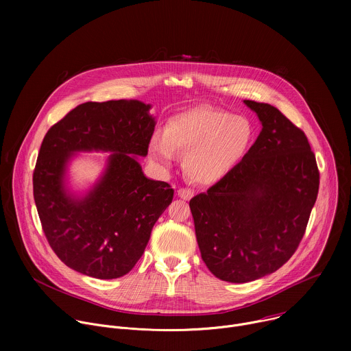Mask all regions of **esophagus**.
Listing matches in <instances>:
<instances>
[{
  "instance_id": "34e87169",
  "label": "esophagus",
  "mask_w": 351,
  "mask_h": 351,
  "mask_svg": "<svg viewBox=\"0 0 351 351\" xmlns=\"http://www.w3.org/2000/svg\"><path fill=\"white\" fill-rule=\"evenodd\" d=\"M178 195L183 199H190L194 195V191L191 189H186V187H180L178 190Z\"/></svg>"
}]
</instances>
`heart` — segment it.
Here are the masks:
<instances>
[{
	"instance_id": "b5f03b06",
	"label": "heart",
	"mask_w": 351,
	"mask_h": 351,
	"mask_svg": "<svg viewBox=\"0 0 351 351\" xmlns=\"http://www.w3.org/2000/svg\"><path fill=\"white\" fill-rule=\"evenodd\" d=\"M254 140V128L245 117L230 115L214 107H195L171 117L162 134L152 137V158L169 167L184 154L187 176L203 184L222 180L247 156Z\"/></svg>"
}]
</instances>
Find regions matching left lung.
Returning <instances> with one entry per match:
<instances>
[{
    "label": "left lung",
    "instance_id": "left-lung-1",
    "mask_svg": "<svg viewBox=\"0 0 351 351\" xmlns=\"http://www.w3.org/2000/svg\"><path fill=\"white\" fill-rule=\"evenodd\" d=\"M244 104L263 125L256 143L233 172L189 204L203 261L232 283L260 279L290 260L319 189L304 132L269 104Z\"/></svg>",
    "mask_w": 351,
    "mask_h": 351
}]
</instances>
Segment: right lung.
I'll use <instances>...</instances> for the list:
<instances>
[{"label":"right lung","instance_id":"right-lung-1","mask_svg":"<svg viewBox=\"0 0 351 351\" xmlns=\"http://www.w3.org/2000/svg\"><path fill=\"white\" fill-rule=\"evenodd\" d=\"M137 99L84 103L48 129L33 172L43 232L69 268L97 279L126 275L144 253L153 226L172 203L167 182L144 176L156 121ZM111 151L108 169L84 197L64 189L73 152Z\"/></svg>","mask_w":351,"mask_h":351}]
</instances>
